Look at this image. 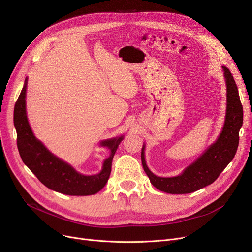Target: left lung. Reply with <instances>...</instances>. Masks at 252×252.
<instances>
[{
	"label": "left lung",
	"instance_id": "obj_1",
	"mask_svg": "<svg viewBox=\"0 0 252 252\" xmlns=\"http://www.w3.org/2000/svg\"><path fill=\"white\" fill-rule=\"evenodd\" d=\"M226 82L225 122L218 139L203 155L175 177L156 176L147 167L144 149L141 160L143 169L153 187L168 193H190L213 183L236 155L239 145V130L243 124V107L240 101L238 87L232 73L222 67Z\"/></svg>",
	"mask_w": 252,
	"mask_h": 252
}]
</instances>
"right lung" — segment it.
Returning <instances> with one entry per match:
<instances>
[{"label":"right lung","instance_id":"add662e5","mask_svg":"<svg viewBox=\"0 0 252 252\" xmlns=\"http://www.w3.org/2000/svg\"><path fill=\"white\" fill-rule=\"evenodd\" d=\"M27 83L28 78L15 103L13 117L17 148L25 165L45 187L54 191L69 195H91L100 191L110 176L112 159L124 136L101 142L102 146L110 150V156L104 160L99 174L85 176L78 173L69 163L52 155L32 134L26 111Z\"/></svg>","mask_w":252,"mask_h":252}]
</instances>
